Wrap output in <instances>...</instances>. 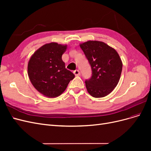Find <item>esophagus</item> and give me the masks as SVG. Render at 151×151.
Masks as SVG:
<instances>
[{"label":"esophagus","mask_w":151,"mask_h":151,"mask_svg":"<svg viewBox=\"0 0 151 151\" xmlns=\"http://www.w3.org/2000/svg\"><path fill=\"white\" fill-rule=\"evenodd\" d=\"M74 74H75V76H79L81 74V73L79 70H76L74 71Z\"/></svg>","instance_id":"34e87169"}]
</instances>
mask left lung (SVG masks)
<instances>
[{"instance_id":"left-lung-1","label":"left lung","mask_w":151,"mask_h":151,"mask_svg":"<svg viewBox=\"0 0 151 151\" xmlns=\"http://www.w3.org/2000/svg\"><path fill=\"white\" fill-rule=\"evenodd\" d=\"M92 69V76L86 87L94 98H103L111 93L120 81L123 63L118 52L103 42L88 41L81 43Z\"/></svg>"}]
</instances>
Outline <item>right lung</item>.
Returning <instances> with one entry per match:
<instances>
[{
	"mask_svg": "<svg viewBox=\"0 0 151 151\" xmlns=\"http://www.w3.org/2000/svg\"><path fill=\"white\" fill-rule=\"evenodd\" d=\"M67 45L47 43L32 55L28 64V74L34 88L48 98H55L66 89L75 75L67 70L62 59Z\"/></svg>",
	"mask_w": 151,
	"mask_h": 151,
	"instance_id": "1",
	"label": "right lung"
}]
</instances>
